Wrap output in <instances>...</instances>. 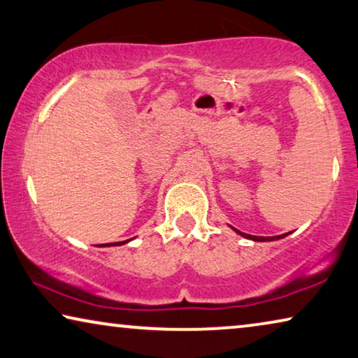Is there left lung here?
Instances as JSON below:
<instances>
[{"mask_svg":"<svg viewBox=\"0 0 358 358\" xmlns=\"http://www.w3.org/2000/svg\"><path fill=\"white\" fill-rule=\"evenodd\" d=\"M230 229H232V230H235V232H236V234H238V235H241V236H245V238H248V240H252V241H275V240L285 238V236H287V235H289V232H288V234H283V235H277V236H256V235H248V234H243V232H240V230H236L235 227H232V225H230Z\"/></svg>","mask_w":358,"mask_h":358,"instance_id":"8db88e82","label":"left lung"}]
</instances>
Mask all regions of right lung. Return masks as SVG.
Wrapping results in <instances>:
<instances>
[{
  "label": "right lung",
  "mask_w": 358,
  "mask_h": 358,
  "mask_svg": "<svg viewBox=\"0 0 358 358\" xmlns=\"http://www.w3.org/2000/svg\"><path fill=\"white\" fill-rule=\"evenodd\" d=\"M131 240H124V241H115V243H107V245H102V246H122L124 243H128Z\"/></svg>",
  "instance_id": "right-lung-1"
}]
</instances>
